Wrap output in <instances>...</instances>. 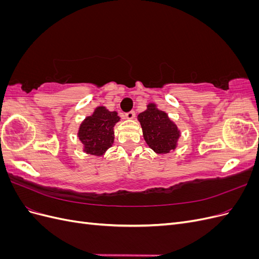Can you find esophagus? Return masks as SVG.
Segmentation results:
<instances>
[{"instance_id": "1", "label": "esophagus", "mask_w": 259, "mask_h": 259, "mask_svg": "<svg viewBox=\"0 0 259 259\" xmlns=\"http://www.w3.org/2000/svg\"><path fill=\"white\" fill-rule=\"evenodd\" d=\"M125 117H126V119H128V120L134 119V117H135V111H128V112H126V113H125Z\"/></svg>"}]
</instances>
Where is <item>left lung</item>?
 I'll list each match as a JSON object with an SVG mask.
<instances>
[{"mask_svg":"<svg viewBox=\"0 0 259 259\" xmlns=\"http://www.w3.org/2000/svg\"><path fill=\"white\" fill-rule=\"evenodd\" d=\"M138 121L142 125L146 143L152 150L156 153H168L174 150L179 131L165 112L150 104L146 111L138 114Z\"/></svg>","mask_w":259,"mask_h":259,"instance_id":"obj_1","label":"left lung"}]
</instances>
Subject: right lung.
I'll return each instance as SVG.
<instances>
[{
  "label": "right lung",
  "mask_w": 259,
  "mask_h": 259,
  "mask_svg": "<svg viewBox=\"0 0 259 259\" xmlns=\"http://www.w3.org/2000/svg\"><path fill=\"white\" fill-rule=\"evenodd\" d=\"M119 120L115 111H108L105 107H98L91 116L86 117L77 134L84 145V151L93 155H103L113 144V126Z\"/></svg>",
  "instance_id": "add662e5"
}]
</instances>
